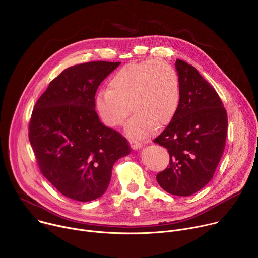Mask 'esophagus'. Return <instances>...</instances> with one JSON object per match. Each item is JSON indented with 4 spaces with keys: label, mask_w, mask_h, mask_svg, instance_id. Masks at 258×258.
<instances>
[{
    "label": "esophagus",
    "mask_w": 258,
    "mask_h": 258,
    "mask_svg": "<svg viewBox=\"0 0 258 258\" xmlns=\"http://www.w3.org/2000/svg\"><path fill=\"white\" fill-rule=\"evenodd\" d=\"M130 144H131V147L134 149V150H137V149H140L141 147L143 146L142 142L138 141V140H131L130 141Z\"/></svg>",
    "instance_id": "obj_1"
}]
</instances>
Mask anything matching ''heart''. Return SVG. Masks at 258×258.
I'll list each match as a JSON object with an SVG mask.
<instances>
[{"label": "heart", "mask_w": 258, "mask_h": 258, "mask_svg": "<svg viewBox=\"0 0 258 258\" xmlns=\"http://www.w3.org/2000/svg\"><path fill=\"white\" fill-rule=\"evenodd\" d=\"M109 85L110 88H103L96 95L97 111L106 125L117 127L133 110L135 114L126 131L135 138L146 136L154 125L161 127L168 123L179 104L178 75L163 61L151 59L126 64L114 73Z\"/></svg>", "instance_id": "1"}]
</instances>
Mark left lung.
<instances>
[{
	"instance_id": "1",
	"label": "left lung",
	"mask_w": 258,
	"mask_h": 258,
	"mask_svg": "<svg viewBox=\"0 0 258 258\" xmlns=\"http://www.w3.org/2000/svg\"><path fill=\"white\" fill-rule=\"evenodd\" d=\"M175 67L179 104L170 122L154 139L167 149L169 165L156 179L171 195L190 196L209 182L223 156L228 114L216 91L194 66L177 59Z\"/></svg>"
}]
</instances>
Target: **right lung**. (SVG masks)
Segmentation results:
<instances>
[{
	"instance_id": "1",
	"label": "right lung",
	"mask_w": 258,
	"mask_h": 258,
	"mask_svg": "<svg viewBox=\"0 0 258 258\" xmlns=\"http://www.w3.org/2000/svg\"><path fill=\"white\" fill-rule=\"evenodd\" d=\"M120 62L93 61L66 68L32 110L28 139L42 174L64 196L88 202L102 196L113 164L131 152L127 140L96 112L100 84Z\"/></svg>"
}]
</instances>
